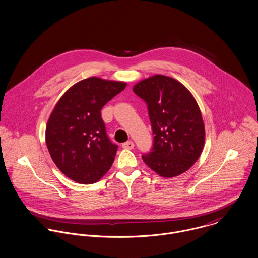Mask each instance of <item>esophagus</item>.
Returning a JSON list of instances; mask_svg holds the SVG:
<instances>
[{
    "instance_id": "34e87169",
    "label": "esophagus",
    "mask_w": 258,
    "mask_h": 258,
    "mask_svg": "<svg viewBox=\"0 0 258 258\" xmlns=\"http://www.w3.org/2000/svg\"><path fill=\"white\" fill-rule=\"evenodd\" d=\"M122 147L125 148V149H133V148H134V143H133L132 141L125 142V143H123Z\"/></svg>"
}]
</instances>
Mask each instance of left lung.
<instances>
[{
    "instance_id": "1",
    "label": "left lung",
    "mask_w": 258,
    "mask_h": 258,
    "mask_svg": "<svg viewBox=\"0 0 258 258\" xmlns=\"http://www.w3.org/2000/svg\"><path fill=\"white\" fill-rule=\"evenodd\" d=\"M133 91L147 103L154 134L152 151L143 161L164 178L183 174L205 145V125L192 94L180 81L161 74L141 80Z\"/></svg>"
}]
</instances>
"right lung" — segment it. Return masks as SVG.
Here are the masks:
<instances>
[{
    "label": "right lung",
    "instance_id": "add662e5",
    "mask_svg": "<svg viewBox=\"0 0 258 258\" xmlns=\"http://www.w3.org/2000/svg\"><path fill=\"white\" fill-rule=\"evenodd\" d=\"M126 85L95 76L83 79L60 97L51 112L46 146L56 167L74 182L93 184L109 171L118 146L107 137L101 109Z\"/></svg>",
    "mask_w": 258,
    "mask_h": 258
}]
</instances>
